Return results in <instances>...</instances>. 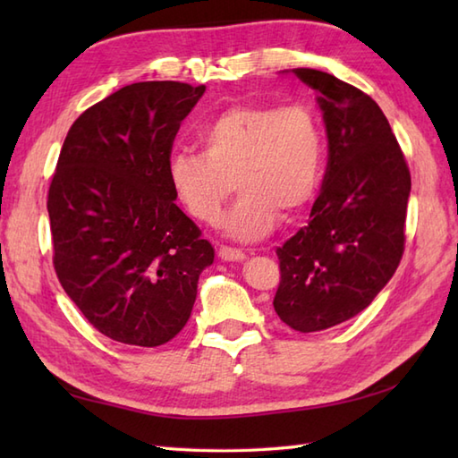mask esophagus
Returning a JSON list of instances; mask_svg holds the SVG:
<instances>
[{"mask_svg": "<svg viewBox=\"0 0 458 458\" xmlns=\"http://www.w3.org/2000/svg\"><path fill=\"white\" fill-rule=\"evenodd\" d=\"M218 258H220L222 261H242V259H246V254H244V251L236 250V248L222 246V248L218 250Z\"/></svg>", "mask_w": 458, "mask_h": 458, "instance_id": "34e87169", "label": "esophagus"}]
</instances>
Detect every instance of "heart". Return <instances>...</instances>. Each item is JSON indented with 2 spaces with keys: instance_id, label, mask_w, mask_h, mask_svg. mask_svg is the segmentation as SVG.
<instances>
[{
  "instance_id": "obj_1",
  "label": "heart",
  "mask_w": 458,
  "mask_h": 458,
  "mask_svg": "<svg viewBox=\"0 0 458 458\" xmlns=\"http://www.w3.org/2000/svg\"><path fill=\"white\" fill-rule=\"evenodd\" d=\"M197 141L200 153H171L169 184L184 210L204 224L218 222L236 184L242 194L222 220L232 240H264L281 212L297 216L318 191L325 140L303 106H230L202 125Z\"/></svg>"
}]
</instances>
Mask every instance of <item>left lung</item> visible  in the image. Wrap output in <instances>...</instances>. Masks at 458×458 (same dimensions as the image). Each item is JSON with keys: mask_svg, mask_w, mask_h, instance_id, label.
Here are the masks:
<instances>
[{"mask_svg": "<svg viewBox=\"0 0 458 458\" xmlns=\"http://www.w3.org/2000/svg\"><path fill=\"white\" fill-rule=\"evenodd\" d=\"M323 112L328 163L305 228L277 248L274 309L291 328L317 333L356 317L395 274L405 244L411 177L379 106L315 68H291Z\"/></svg>", "mask_w": 458, "mask_h": 458, "instance_id": "8db88e82", "label": "left lung"}]
</instances>
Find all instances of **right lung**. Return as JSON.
<instances>
[{
  "label": "right lung",
  "mask_w": 458,
  "mask_h": 458,
  "mask_svg": "<svg viewBox=\"0 0 458 458\" xmlns=\"http://www.w3.org/2000/svg\"><path fill=\"white\" fill-rule=\"evenodd\" d=\"M207 86L135 82L68 130L48 189L53 264L104 336L153 348L187 325L214 248L174 200L167 161Z\"/></svg>",
  "instance_id": "1"
}]
</instances>
